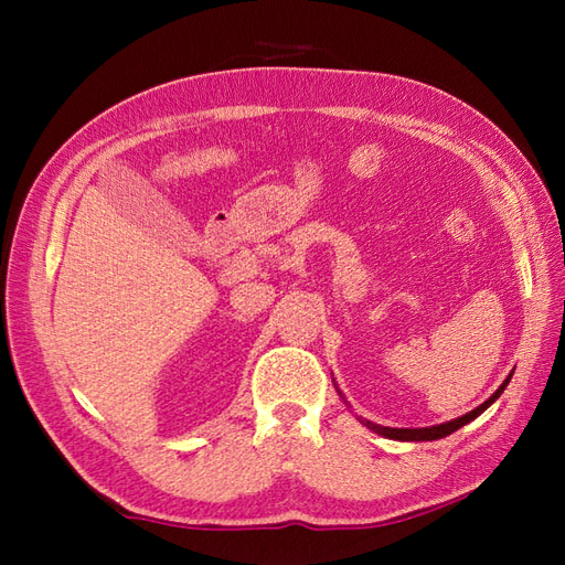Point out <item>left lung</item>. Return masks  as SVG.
I'll use <instances>...</instances> for the list:
<instances>
[{"instance_id":"obj_1","label":"left lung","mask_w":565,"mask_h":565,"mask_svg":"<svg viewBox=\"0 0 565 565\" xmlns=\"http://www.w3.org/2000/svg\"><path fill=\"white\" fill-rule=\"evenodd\" d=\"M511 374H514V372H509V377L500 384V388L494 391L486 403H481L476 409H471V413L461 415V417H457V419H450V422H446V424L422 426V429H391V426H380V424L367 422V419H363V424L367 426V429H372L374 434H380V436H384V438H393V440H438V438H446V436L455 434L457 429H461V426H465V424H469L471 419H476L481 413H486V409L502 396V391L507 388V384H509V380H511Z\"/></svg>"}]
</instances>
